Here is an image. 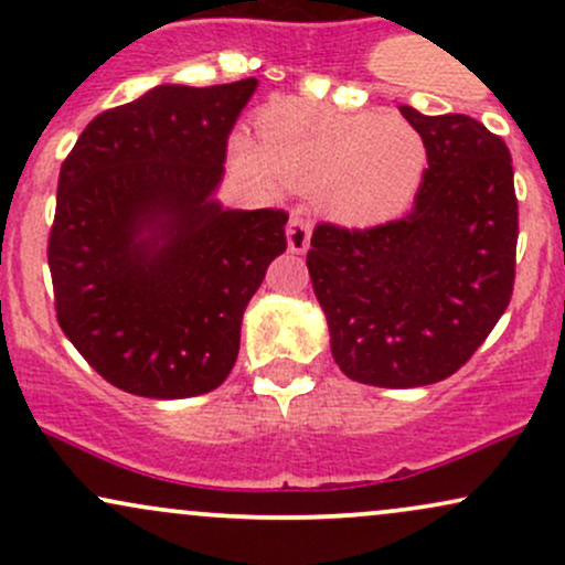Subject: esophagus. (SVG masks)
I'll list each match as a JSON object with an SVG mask.
<instances>
[{"instance_id": "obj_1", "label": "esophagus", "mask_w": 565, "mask_h": 565, "mask_svg": "<svg viewBox=\"0 0 565 565\" xmlns=\"http://www.w3.org/2000/svg\"><path fill=\"white\" fill-rule=\"evenodd\" d=\"M310 233H313V225H310V220H305L300 215L291 217L289 225H287L289 252H295V255H302V252H308Z\"/></svg>"}]
</instances>
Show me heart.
Wrapping results in <instances>:
<instances>
[{
  "mask_svg": "<svg viewBox=\"0 0 565 565\" xmlns=\"http://www.w3.org/2000/svg\"><path fill=\"white\" fill-rule=\"evenodd\" d=\"M231 157L265 188L313 191L323 215L369 228L412 206L427 172L423 132L393 111H345L310 100H278L236 132Z\"/></svg>",
  "mask_w": 565,
  "mask_h": 565,
  "instance_id": "obj_1",
  "label": "heart"
}]
</instances>
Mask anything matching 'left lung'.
<instances>
[{
	"mask_svg": "<svg viewBox=\"0 0 565 565\" xmlns=\"http://www.w3.org/2000/svg\"><path fill=\"white\" fill-rule=\"evenodd\" d=\"M401 114L427 146L412 212L364 231L319 223L305 260L337 366L374 387L451 377L502 319L515 284L504 140L465 114Z\"/></svg>",
	"mask_w": 565,
	"mask_h": 565,
	"instance_id": "1",
	"label": "left lung"
}]
</instances>
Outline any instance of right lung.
<instances>
[{
  "instance_id": "1",
  "label": "right lung",
  "mask_w": 565,
  "mask_h": 565,
  "mask_svg": "<svg viewBox=\"0 0 565 565\" xmlns=\"http://www.w3.org/2000/svg\"><path fill=\"white\" fill-rule=\"evenodd\" d=\"M255 89L159 84L97 114L63 161L47 246L57 323L119 391L191 398L223 385L244 308L287 252V212L215 199Z\"/></svg>"
}]
</instances>
